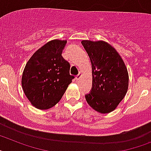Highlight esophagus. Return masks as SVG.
Listing matches in <instances>:
<instances>
[{
    "label": "esophagus",
    "instance_id": "34e87169",
    "mask_svg": "<svg viewBox=\"0 0 151 151\" xmlns=\"http://www.w3.org/2000/svg\"><path fill=\"white\" fill-rule=\"evenodd\" d=\"M82 76H83V74H82V72H79V73H78V75L76 76V80H79L81 78V77H82Z\"/></svg>",
    "mask_w": 151,
    "mask_h": 151
}]
</instances>
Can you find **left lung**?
I'll use <instances>...</instances> for the list:
<instances>
[{"label": "left lung", "instance_id": "obj_1", "mask_svg": "<svg viewBox=\"0 0 151 151\" xmlns=\"http://www.w3.org/2000/svg\"><path fill=\"white\" fill-rule=\"evenodd\" d=\"M82 44L90 58L93 76V88L86 99L98 113H110L127 93V68L121 56L109 43L83 40Z\"/></svg>", "mask_w": 151, "mask_h": 151}]
</instances>
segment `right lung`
<instances>
[{
    "instance_id": "1",
    "label": "right lung",
    "mask_w": 151,
    "mask_h": 151,
    "mask_svg": "<svg viewBox=\"0 0 151 151\" xmlns=\"http://www.w3.org/2000/svg\"><path fill=\"white\" fill-rule=\"evenodd\" d=\"M66 41L55 39L36 51L24 68L22 85L32 105L39 109L54 106L72 83L70 64L62 57Z\"/></svg>"
}]
</instances>
